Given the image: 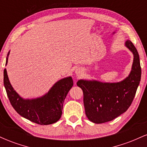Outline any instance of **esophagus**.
I'll list each match as a JSON object with an SVG mask.
<instances>
[{"mask_svg":"<svg viewBox=\"0 0 147 147\" xmlns=\"http://www.w3.org/2000/svg\"><path fill=\"white\" fill-rule=\"evenodd\" d=\"M82 72H83V70H82V69L77 68V69H76V70H75V74L77 75V76H80V75H82Z\"/></svg>","mask_w":147,"mask_h":147,"instance_id":"obj_1","label":"esophagus"}]
</instances>
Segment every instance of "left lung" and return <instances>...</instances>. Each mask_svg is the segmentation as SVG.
<instances>
[{"label":"left lung","instance_id":"8db88e82","mask_svg":"<svg viewBox=\"0 0 147 147\" xmlns=\"http://www.w3.org/2000/svg\"><path fill=\"white\" fill-rule=\"evenodd\" d=\"M125 46L133 53L129 75L119 82H102L95 79H79L77 85L83 90L86 117L95 124L113 120L131 106L141 79V67L137 49L129 40Z\"/></svg>","mask_w":147,"mask_h":147}]
</instances>
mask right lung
Instances as JSON below:
<instances>
[{
	"mask_svg": "<svg viewBox=\"0 0 147 147\" xmlns=\"http://www.w3.org/2000/svg\"><path fill=\"white\" fill-rule=\"evenodd\" d=\"M8 52L6 57L7 65ZM4 86L11 106L20 115L31 122L41 125L57 122L61 118L65 97L73 86L72 77L61 79L50 88L48 92L41 97L24 99L14 90L9 82L6 68L4 70Z\"/></svg>",
	"mask_w": 147,
	"mask_h": 147,
	"instance_id": "obj_1",
	"label": "right lung"
}]
</instances>
